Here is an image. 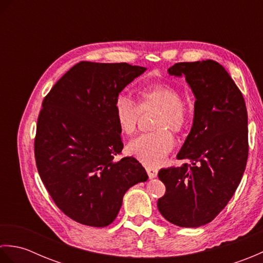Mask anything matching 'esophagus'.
<instances>
[{
    "instance_id": "34e87169",
    "label": "esophagus",
    "mask_w": 263,
    "mask_h": 263,
    "mask_svg": "<svg viewBox=\"0 0 263 263\" xmlns=\"http://www.w3.org/2000/svg\"><path fill=\"white\" fill-rule=\"evenodd\" d=\"M146 171L148 173L149 178H155L158 175V170L154 168V167H146Z\"/></svg>"
}]
</instances>
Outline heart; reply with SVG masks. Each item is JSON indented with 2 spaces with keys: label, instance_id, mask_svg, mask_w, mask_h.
<instances>
[{
  "label": "heart",
  "instance_id": "obj_1",
  "mask_svg": "<svg viewBox=\"0 0 263 263\" xmlns=\"http://www.w3.org/2000/svg\"><path fill=\"white\" fill-rule=\"evenodd\" d=\"M113 108L117 126L124 135H132L136 131L141 110L159 108L154 122L157 130L142 133L127 144V153L146 166L163 163L174 147V138L168 128L181 132L189 121V109L182 102L181 92L167 83L142 87L139 90V105L125 93L117 95Z\"/></svg>",
  "mask_w": 263,
  "mask_h": 263
}]
</instances>
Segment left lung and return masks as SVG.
Returning <instances> with one entry per match:
<instances>
[{
    "instance_id": "obj_1",
    "label": "left lung",
    "mask_w": 263,
    "mask_h": 263,
    "mask_svg": "<svg viewBox=\"0 0 263 263\" xmlns=\"http://www.w3.org/2000/svg\"><path fill=\"white\" fill-rule=\"evenodd\" d=\"M168 73L185 77L195 97L194 116L177 154L190 163L159 171L166 193L157 206L172 224L200 227L225 208L242 180L249 155L247 106L216 61L176 63Z\"/></svg>"
}]
</instances>
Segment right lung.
Listing matches in <instances>:
<instances>
[{
	"label": "right lung",
	"instance_id": "obj_1",
	"mask_svg": "<svg viewBox=\"0 0 263 263\" xmlns=\"http://www.w3.org/2000/svg\"><path fill=\"white\" fill-rule=\"evenodd\" d=\"M146 70L80 62L44 98L35 138L37 170L55 204L82 225L111 224L127 190L148 180L136 158L114 160L123 142L113 108L117 95Z\"/></svg>",
	"mask_w": 263,
	"mask_h": 263
}]
</instances>
